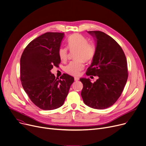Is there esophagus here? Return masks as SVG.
<instances>
[{
    "label": "esophagus",
    "mask_w": 146,
    "mask_h": 146,
    "mask_svg": "<svg viewBox=\"0 0 146 146\" xmlns=\"http://www.w3.org/2000/svg\"><path fill=\"white\" fill-rule=\"evenodd\" d=\"M74 80H75V81H78V80H80V78H78V77H75V78H74Z\"/></svg>",
    "instance_id": "obj_1"
}]
</instances>
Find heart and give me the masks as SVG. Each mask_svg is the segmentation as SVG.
I'll return each instance as SVG.
<instances>
[{
	"mask_svg": "<svg viewBox=\"0 0 146 146\" xmlns=\"http://www.w3.org/2000/svg\"><path fill=\"white\" fill-rule=\"evenodd\" d=\"M67 47L70 51H76L75 58L66 66L65 71L73 76L80 75L81 71L84 68V62L91 61L95 54L94 45L88 42V40L84 36L78 34L72 35L67 40ZM60 58L65 61L68 57V50L66 47H61L58 51Z\"/></svg>",
	"mask_w": 146,
	"mask_h": 146,
	"instance_id": "obj_1",
	"label": "heart"
}]
</instances>
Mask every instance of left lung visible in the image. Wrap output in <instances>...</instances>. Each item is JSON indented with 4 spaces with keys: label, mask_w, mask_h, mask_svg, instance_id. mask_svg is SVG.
<instances>
[{
    "label": "left lung",
    "mask_w": 146,
    "mask_h": 146,
    "mask_svg": "<svg viewBox=\"0 0 146 146\" xmlns=\"http://www.w3.org/2000/svg\"><path fill=\"white\" fill-rule=\"evenodd\" d=\"M96 41L95 54L88 68V76H98L92 83L89 78H80L83 84L81 96L85 105L105 109L113 105L120 96L128 78L125 54L120 45L100 31H88Z\"/></svg>",
    "instance_id": "8db88e82"
}]
</instances>
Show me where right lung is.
<instances>
[{"instance_id":"right-lung-1","label":"right lung","mask_w":146,"mask_h":146,"mask_svg":"<svg viewBox=\"0 0 146 146\" xmlns=\"http://www.w3.org/2000/svg\"><path fill=\"white\" fill-rule=\"evenodd\" d=\"M64 33L47 32L31 41L20 58V81L31 102L42 110L61 107L74 78L64 74L59 79L51 73L61 62L58 51Z\"/></svg>"}]
</instances>
